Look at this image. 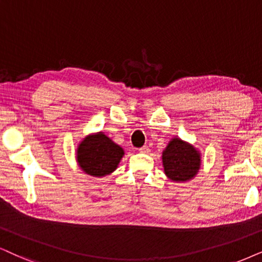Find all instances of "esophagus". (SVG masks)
I'll list each match as a JSON object with an SVG mask.
<instances>
[{
  "label": "esophagus",
  "mask_w": 262,
  "mask_h": 262,
  "mask_svg": "<svg viewBox=\"0 0 262 262\" xmlns=\"http://www.w3.org/2000/svg\"><path fill=\"white\" fill-rule=\"evenodd\" d=\"M139 151H140L141 154H148V152H150V147L146 146V145H144V146L139 148Z\"/></svg>",
  "instance_id": "obj_1"
}]
</instances>
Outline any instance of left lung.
<instances>
[{
	"instance_id": "obj_1",
	"label": "left lung",
	"mask_w": 262,
	"mask_h": 262,
	"mask_svg": "<svg viewBox=\"0 0 262 262\" xmlns=\"http://www.w3.org/2000/svg\"><path fill=\"white\" fill-rule=\"evenodd\" d=\"M164 173L177 183L196 177L201 168V154L188 142L179 138L171 139L162 154Z\"/></svg>"
}]
</instances>
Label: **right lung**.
Returning a JSON list of instances; mask_svg holds the SVG:
<instances>
[{"mask_svg": "<svg viewBox=\"0 0 262 262\" xmlns=\"http://www.w3.org/2000/svg\"><path fill=\"white\" fill-rule=\"evenodd\" d=\"M124 151L102 132L85 137L77 147L79 168L92 177H105L116 170Z\"/></svg>", "mask_w": 262, "mask_h": 262, "instance_id": "right-lung-1", "label": "right lung"}]
</instances>
